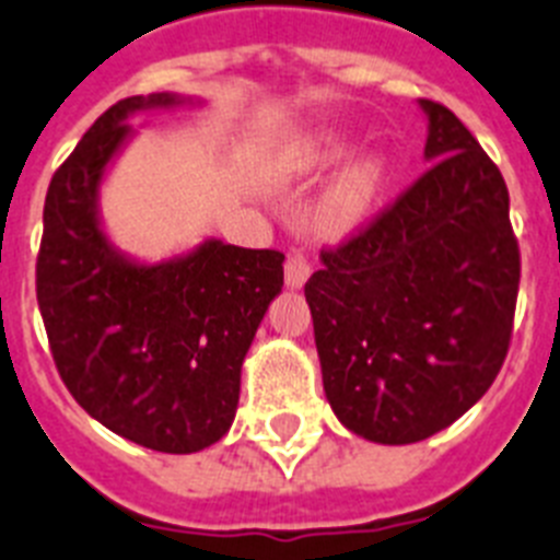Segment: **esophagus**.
<instances>
[{"label": "esophagus", "mask_w": 560, "mask_h": 560, "mask_svg": "<svg viewBox=\"0 0 560 560\" xmlns=\"http://www.w3.org/2000/svg\"><path fill=\"white\" fill-rule=\"evenodd\" d=\"M308 277H312V262L305 260L303 255H291L285 260V285L289 289H303L308 283Z\"/></svg>", "instance_id": "1"}]
</instances>
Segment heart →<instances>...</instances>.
Listing matches in <instances>:
<instances>
[{
    "label": "heart",
    "instance_id": "1",
    "mask_svg": "<svg viewBox=\"0 0 560 560\" xmlns=\"http://www.w3.org/2000/svg\"><path fill=\"white\" fill-rule=\"evenodd\" d=\"M351 143L353 138L346 130H337V127L312 132L285 158V175L289 178H312V175L331 170L334 164H339L351 152ZM388 175V152L376 150V147L348 158L346 164L334 172L326 189L319 192L317 203H314V229L319 234H326V237L351 234L371 214L382 189H385Z\"/></svg>",
    "mask_w": 560,
    "mask_h": 560
}]
</instances>
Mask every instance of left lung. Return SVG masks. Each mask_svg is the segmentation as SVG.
Returning a JSON list of instances; mask_svg holds the SVG:
<instances>
[{"label": "left lung", "instance_id": "left-lung-1", "mask_svg": "<svg viewBox=\"0 0 560 560\" xmlns=\"http://www.w3.org/2000/svg\"><path fill=\"white\" fill-rule=\"evenodd\" d=\"M419 107L428 172L305 283L328 405L376 444L422 442L479 402L518 298L499 166L451 109Z\"/></svg>", "mask_w": 560, "mask_h": 560}]
</instances>
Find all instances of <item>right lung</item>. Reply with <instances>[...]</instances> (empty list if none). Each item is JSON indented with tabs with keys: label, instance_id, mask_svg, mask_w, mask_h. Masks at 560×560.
<instances>
[{
	"label": "right lung",
	"instance_id": "right-lung-1",
	"mask_svg": "<svg viewBox=\"0 0 560 560\" xmlns=\"http://www.w3.org/2000/svg\"><path fill=\"white\" fill-rule=\"evenodd\" d=\"M178 93L132 95L84 132L52 175L36 298L56 368L75 402L118 436L158 453H198L226 436L252 339L283 291L271 248L207 237L138 260L102 221V184L136 138L138 113L195 107Z\"/></svg>",
	"mask_w": 560,
	"mask_h": 560
}]
</instances>
